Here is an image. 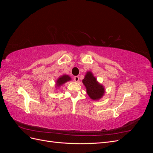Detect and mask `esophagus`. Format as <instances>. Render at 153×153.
Segmentation results:
<instances>
[{
  "mask_svg": "<svg viewBox=\"0 0 153 153\" xmlns=\"http://www.w3.org/2000/svg\"><path fill=\"white\" fill-rule=\"evenodd\" d=\"M74 80H75L76 82H78V81H79V77H78V76H76L74 77Z\"/></svg>",
  "mask_w": 153,
  "mask_h": 153,
  "instance_id": "esophagus-1",
  "label": "esophagus"
}]
</instances>
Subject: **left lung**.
I'll return each mask as SVG.
<instances>
[{
  "mask_svg": "<svg viewBox=\"0 0 153 153\" xmlns=\"http://www.w3.org/2000/svg\"><path fill=\"white\" fill-rule=\"evenodd\" d=\"M82 82L86 87L87 93L91 99L98 100L103 97L105 94V88L97 81L91 71H87Z\"/></svg>",
  "mask_w": 153,
  "mask_h": 153,
  "instance_id": "8db88e82",
  "label": "left lung"
}]
</instances>
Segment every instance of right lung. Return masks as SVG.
Returning <instances> with one entry per match:
<instances>
[{
	"label": "right lung",
	"mask_w": 153,
	"mask_h": 153,
	"mask_svg": "<svg viewBox=\"0 0 153 153\" xmlns=\"http://www.w3.org/2000/svg\"><path fill=\"white\" fill-rule=\"evenodd\" d=\"M71 80V77L67 75H63L62 76H60L57 82H56V87H60L62 85H63L64 84H65L66 82H68V81H70Z\"/></svg>",
	"instance_id": "add662e5"
}]
</instances>
